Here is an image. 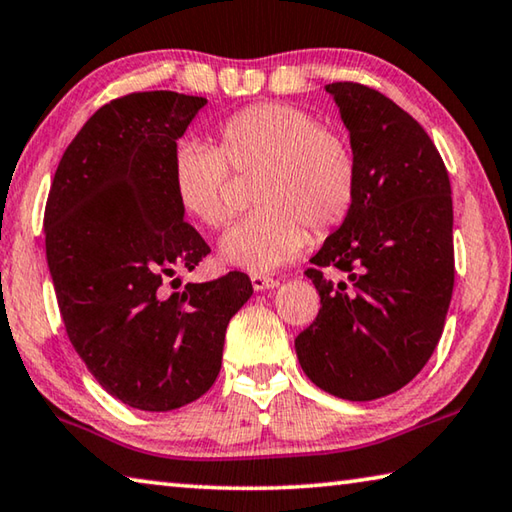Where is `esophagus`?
<instances>
[{"label": "esophagus", "mask_w": 512, "mask_h": 512, "mask_svg": "<svg viewBox=\"0 0 512 512\" xmlns=\"http://www.w3.org/2000/svg\"><path fill=\"white\" fill-rule=\"evenodd\" d=\"M251 285H254L256 292H263V290H270L279 285V281L274 279V276H265V274H251Z\"/></svg>", "instance_id": "34e87169"}]
</instances>
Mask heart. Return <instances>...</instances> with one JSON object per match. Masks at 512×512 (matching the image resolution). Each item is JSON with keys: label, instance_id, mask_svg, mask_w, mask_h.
Masks as SVG:
<instances>
[{"label": "heart", "instance_id": "b5f03b06", "mask_svg": "<svg viewBox=\"0 0 512 512\" xmlns=\"http://www.w3.org/2000/svg\"><path fill=\"white\" fill-rule=\"evenodd\" d=\"M231 170L256 173L261 204L222 238V258L251 272H272L297 258L310 227L328 233L351 215L360 164L344 132L321 125L290 103H254L218 125V148L182 141L173 157V188L182 211L220 229L233 215Z\"/></svg>", "mask_w": 512, "mask_h": 512}]
</instances>
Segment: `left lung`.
<instances>
[{"mask_svg": "<svg viewBox=\"0 0 512 512\" xmlns=\"http://www.w3.org/2000/svg\"><path fill=\"white\" fill-rule=\"evenodd\" d=\"M351 132L360 188L306 270L317 319L294 339L301 369L344 400H375L423 371L454 290L452 188L434 141L378 89L326 85ZM339 269L346 282L326 280Z\"/></svg>", "mask_w": 512, "mask_h": 512, "instance_id": "obj_1", "label": "left lung"}]
</instances>
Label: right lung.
<instances>
[{
    "label": "right lung",
    "mask_w": 512,
    "mask_h": 512,
    "mask_svg": "<svg viewBox=\"0 0 512 512\" xmlns=\"http://www.w3.org/2000/svg\"><path fill=\"white\" fill-rule=\"evenodd\" d=\"M204 105L164 89L105 103L67 146L44 209L69 342L110 396L143 411L213 387L229 319L254 292L245 272L166 288L211 251L173 188L177 139Z\"/></svg>",
    "instance_id": "obj_1"
}]
</instances>
